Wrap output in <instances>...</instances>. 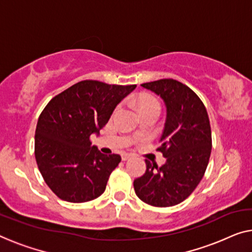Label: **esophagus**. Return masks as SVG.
Instances as JSON below:
<instances>
[{
    "mask_svg": "<svg viewBox=\"0 0 252 252\" xmlns=\"http://www.w3.org/2000/svg\"><path fill=\"white\" fill-rule=\"evenodd\" d=\"M131 157H132V155H131V154H127V153H123L122 154V160H127V159H130Z\"/></svg>",
    "mask_w": 252,
    "mask_h": 252,
    "instance_id": "esophagus-1",
    "label": "esophagus"
}]
</instances>
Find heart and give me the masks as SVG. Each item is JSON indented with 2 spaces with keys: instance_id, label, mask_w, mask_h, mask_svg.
<instances>
[{
  "instance_id": "b5f03b06",
  "label": "heart",
  "mask_w": 252,
  "mask_h": 252,
  "mask_svg": "<svg viewBox=\"0 0 252 252\" xmlns=\"http://www.w3.org/2000/svg\"><path fill=\"white\" fill-rule=\"evenodd\" d=\"M136 102L141 113H145V112H149V111H155L159 113L160 111L159 100L157 99L155 96L150 95V94H146V93L139 94L137 96Z\"/></svg>"
}]
</instances>
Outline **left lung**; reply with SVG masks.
I'll list each match as a JSON object with an SVG mask.
<instances>
[{"mask_svg":"<svg viewBox=\"0 0 252 252\" xmlns=\"http://www.w3.org/2000/svg\"><path fill=\"white\" fill-rule=\"evenodd\" d=\"M142 87L160 96L166 121L160 147L162 166L146 159V172L133 181L140 200L171 207L190 196L204 176L212 152V130L204 103L188 86L174 79L146 82Z\"/></svg>","mask_w":252,"mask_h":252,"instance_id":"8db88e82","label":"left lung"}]
</instances>
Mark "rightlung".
<instances>
[{
  "label": "right lung",
  "mask_w": 252,
  "mask_h": 252,
  "mask_svg": "<svg viewBox=\"0 0 252 252\" xmlns=\"http://www.w3.org/2000/svg\"><path fill=\"white\" fill-rule=\"evenodd\" d=\"M136 87L84 80L45 106L36 126L35 157L45 182L60 199L87 202L104 192L121 156L102 154L89 138Z\"/></svg>",
  "instance_id": "1"
}]
</instances>
